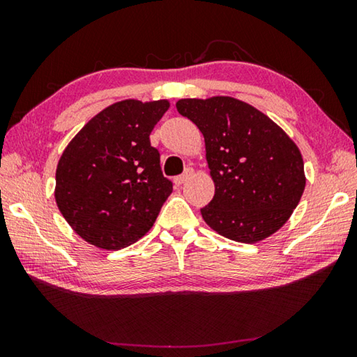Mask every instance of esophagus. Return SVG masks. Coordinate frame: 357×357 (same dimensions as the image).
<instances>
[{
    "label": "esophagus",
    "mask_w": 357,
    "mask_h": 357,
    "mask_svg": "<svg viewBox=\"0 0 357 357\" xmlns=\"http://www.w3.org/2000/svg\"><path fill=\"white\" fill-rule=\"evenodd\" d=\"M192 176H193V170H192V168H187V170H185L183 174H181V176L174 178V184H176V185H183V184L185 183V181L189 179V178H192Z\"/></svg>",
    "instance_id": "1"
}]
</instances>
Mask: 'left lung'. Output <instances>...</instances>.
<instances>
[{
	"label": "left lung",
	"instance_id": "obj_1",
	"mask_svg": "<svg viewBox=\"0 0 357 357\" xmlns=\"http://www.w3.org/2000/svg\"><path fill=\"white\" fill-rule=\"evenodd\" d=\"M179 114L204 137L215 192L203 220L222 236L253 244L285 225L305 189L296 143L264 113L229 96L179 99Z\"/></svg>",
	"mask_w": 357,
	"mask_h": 357
}]
</instances>
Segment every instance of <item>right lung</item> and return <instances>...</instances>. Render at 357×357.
<instances>
[{
  "label": "right lung",
  "mask_w": 357,
  "mask_h": 357,
  "mask_svg": "<svg viewBox=\"0 0 357 357\" xmlns=\"http://www.w3.org/2000/svg\"><path fill=\"white\" fill-rule=\"evenodd\" d=\"M170 102L126 99L83 126L59 157L55 200L86 243L118 250L154 225L173 190L149 135Z\"/></svg>",
  "instance_id": "1"
}]
</instances>
